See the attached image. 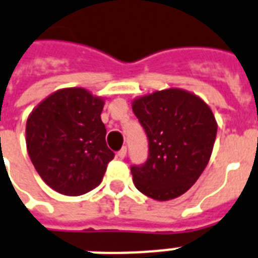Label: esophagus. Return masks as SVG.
I'll return each mask as SVG.
<instances>
[{
  "instance_id": "obj_1",
  "label": "esophagus",
  "mask_w": 258,
  "mask_h": 258,
  "mask_svg": "<svg viewBox=\"0 0 258 258\" xmlns=\"http://www.w3.org/2000/svg\"><path fill=\"white\" fill-rule=\"evenodd\" d=\"M125 155H127V147H121L120 150L117 151V157H119V158H120V160H123V158H124Z\"/></svg>"
}]
</instances>
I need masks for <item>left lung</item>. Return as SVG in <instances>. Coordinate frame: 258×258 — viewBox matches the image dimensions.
<instances>
[{
	"mask_svg": "<svg viewBox=\"0 0 258 258\" xmlns=\"http://www.w3.org/2000/svg\"><path fill=\"white\" fill-rule=\"evenodd\" d=\"M133 111L149 139V158L133 166L134 185L160 202L185 194L207 166L215 143L211 108L180 88L155 90L134 98Z\"/></svg>",
	"mask_w": 258,
	"mask_h": 258,
	"instance_id": "left-lung-1",
	"label": "left lung"
}]
</instances>
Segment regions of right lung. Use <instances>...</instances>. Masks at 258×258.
<instances>
[{"label": "right lung", "instance_id": "right-lung-1", "mask_svg": "<svg viewBox=\"0 0 258 258\" xmlns=\"http://www.w3.org/2000/svg\"><path fill=\"white\" fill-rule=\"evenodd\" d=\"M105 98L84 88L51 93L29 113L27 151L47 185L66 196H80L103 181L113 151L101 121Z\"/></svg>", "mask_w": 258, "mask_h": 258}]
</instances>
